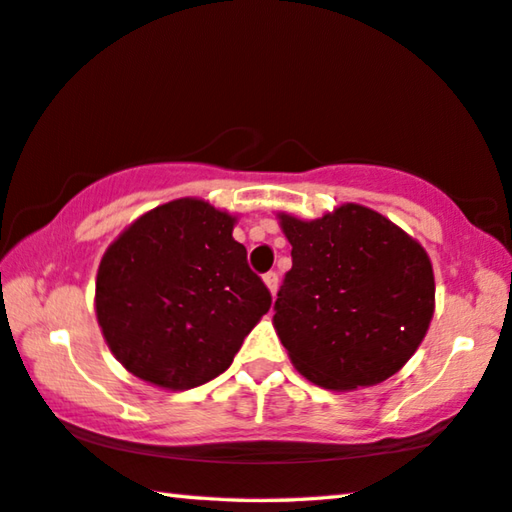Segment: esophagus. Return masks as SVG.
<instances>
[{
    "label": "esophagus",
    "mask_w": 512,
    "mask_h": 512,
    "mask_svg": "<svg viewBox=\"0 0 512 512\" xmlns=\"http://www.w3.org/2000/svg\"><path fill=\"white\" fill-rule=\"evenodd\" d=\"M264 284L268 286V291H271V293L275 295V293H277V284H280V277H277L275 271H268V273L264 275Z\"/></svg>",
    "instance_id": "1"
}]
</instances>
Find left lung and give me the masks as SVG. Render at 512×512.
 I'll list each match as a JSON object with an SVG mask.
<instances>
[{"instance_id":"left-lung-1","label":"left lung","mask_w":512,"mask_h":512,"mask_svg":"<svg viewBox=\"0 0 512 512\" xmlns=\"http://www.w3.org/2000/svg\"><path fill=\"white\" fill-rule=\"evenodd\" d=\"M293 266L273 324L295 369L324 389L394 376L434 315L430 257L387 217L358 203L302 221L280 215Z\"/></svg>"}]
</instances>
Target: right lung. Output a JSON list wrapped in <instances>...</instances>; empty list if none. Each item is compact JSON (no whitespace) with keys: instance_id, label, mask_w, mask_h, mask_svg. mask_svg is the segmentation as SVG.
Instances as JSON below:
<instances>
[{"instance_id":"1","label":"right lung","mask_w":512,"mask_h":512,"mask_svg":"<svg viewBox=\"0 0 512 512\" xmlns=\"http://www.w3.org/2000/svg\"><path fill=\"white\" fill-rule=\"evenodd\" d=\"M235 221L208 201L176 199L138 217L102 255L98 324L134 376L165 389L208 383L271 309L232 239Z\"/></svg>"}]
</instances>
